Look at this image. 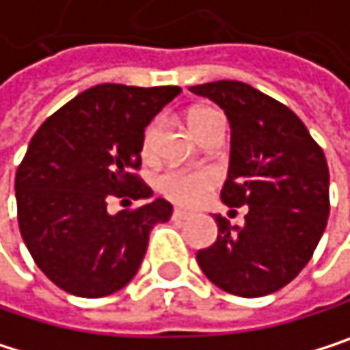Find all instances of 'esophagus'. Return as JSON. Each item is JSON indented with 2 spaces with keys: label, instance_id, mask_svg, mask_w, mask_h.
Wrapping results in <instances>:
<instances>
[{
  "label": "esophagus",
  "instance_id": "obj_1",
  "mask_svg": "<svg viewBox=\"0 0 350 350\" xmlns=\"http://www.w3.org/2000/svg\"><path fill=\"white\" fill-rule=\"evenodd\" d=\"M187 216H189V212H185V210H179V208H177V210L173 212V221H185Z\"/></svg>",
  "mask_w": 350,
  "mask_h": 350
}]
</instances>
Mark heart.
Listing matches in <instances>:
<instances>
[{"label": "heart", "instance_id": "1", "mask_svg": "<svg viewBox=\"0 0 350 350\" xmlns=\"http://www.w3.org/2000/svg\"><path fill=\"white\" fill-rule=\"evenodd\" d=\"M212 119H223V117L218 115L216 111H212V109H196L187 117L193 134L204 123H208ZM159 129H161L159 121H152L144 129V136H142V154L144 157H150L154 152ZM159 183H161V189L165 191V196H169L173 202L193 206L212 189V185L216 183V175L212 171H208V169H198V171H181V169H177V171L165 173Z\"/></svg>", "mask_w": 350, "mask_h": 350}]
</instances>
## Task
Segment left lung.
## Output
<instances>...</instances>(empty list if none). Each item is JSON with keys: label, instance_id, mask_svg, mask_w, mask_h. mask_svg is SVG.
I'll list each match as a JSON object with an SVG mask.
<instances>
[{"label": "left lung", "instance_id": "8db88e82", "mask_svg": "<svg viewBox=\"0 0 350 350\" xmlns=\"http://www.w3.org/2000/svg\"><path fill=\"white\" fill-rule=\"evenodd\" d=\"M189 90L225 111L231 154L221 200L229 208L247 206L243 225L214 214L218 237L196 260L210 282L231 295H270L303 270L324 235L326 157L288 107L245 82L218 80Z\"/></svg>", "mask_w": 350, "mask_h": 350}]
</instances>
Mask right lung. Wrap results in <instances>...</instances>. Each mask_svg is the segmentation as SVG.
Instances as JSON below:
<instances>
[{
	"label": "right lung",
	"instance_id": "right-lung-1",
	"mask_svg": "<svg viewBox=\"0 0 350 350\" xmlns=\"http://www.w3.org/2000/svg\"><path fill=\"white\" fill-rule=\"evenodd\" d=\"M179 86L98 84L53 113L32 136L16 173L22 239L51 282L96 299L123 288L144 260L148 235L173 206L134 177L148 123ZM109 193L147 202L111 215Z\"/></svg>",
	"mask_w": 350,
	"mask_h": 350
}]
</instances>
